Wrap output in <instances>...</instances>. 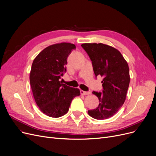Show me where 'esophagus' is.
I'll list each match as a JSON object with an SVG mask.
<instances>
[{
    "label": "esophagus",
    "mask_w": 156,
    "mask_h": 156,
    "mask_svg": "<svg viewBox=\"0 0 156 156\" xmlns=\"http://www.w3.org/2000/svg\"><path fill=\"white\" fill-rule=\"evenodd\" d=\"M80 93H81V94L82 95H87V94H90V92H87V91H80Z\"/></svg>",
    "instance_id": "esophagus-1"
}]
</instances>
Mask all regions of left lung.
<instances>
[{
  "label": "left lung",
  "mask_w": 156,
  "mask_h": 156,
  "mask_svg": "<svg viewBox=\"0 0 156 156\" xmlns=\"http://www.w3.org/2000/svg\"><path fill=\"white\" fill-rule=\"evenodd\" d=\"M81 46L92 62L95 76H101L103 91H93L99 100L96 108L88 114L97 120L112 117L122 106L126 97L130 77L129 67L117 49L103 43H83Z\"/></svg>",
  "instance_id": "left-lung-1"
}]
</instances>
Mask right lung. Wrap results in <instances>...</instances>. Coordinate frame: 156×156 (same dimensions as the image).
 <instances>
[{"label":"right lung","instance_id":"obj_1","mask_svg":"<svg viewBox=\"0 0 156 156\" xmlns=\"http://www.w3.org/2000/svg\"><path fill=\"white\" fill-rule=\"evenodd\" d=\"M76 48L74 44H54L43 49L34 59L30 73L33 96L41 112L58 118L66 114L72 100L80 94V89L59 81L66 71L68 56Z\"/></svg>","mask_w":156,"mask_h":156}]
</instances>
